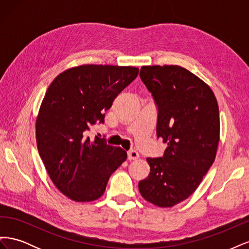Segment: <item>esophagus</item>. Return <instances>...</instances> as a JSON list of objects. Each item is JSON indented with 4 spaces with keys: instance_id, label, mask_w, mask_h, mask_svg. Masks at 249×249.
I'll return each mask as SVG.
<instances>
[{
    "instance_id": "obj_1",
    "label": "esophagus",
    "mask_w": 249,
    "mask_h": 249,
    "mask_svg": "<svg viewBox=\"0 0 249 249\" xmlns=\"http://www.w3.org/2000/svg\"><path fill=\"white\" fill-rule=\"evenodd\" d=\"M127 158H129V160H138L139 159V154L136 150H129L127 152Z\"/></svg>"
}]
</instances>
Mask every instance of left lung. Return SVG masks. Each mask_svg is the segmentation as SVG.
Masks as SVG:
<instances>
[{
	"label": "left lung",
	"mask_w": 249,
	"mask_h": 249,
	"mask_svg": "<svg viewBox=\"0 0 249 249\" xmlns=\"http://www.w3.org/2000/svg\"><path fill=\"white\" fill-rule=\"evenodd\" d=\"M140 78L158 107L157 136L167 147L163 157L146 159L150 172L139 191L153 205L170 208L189 197L212 166L219 108L210 86L182 66H142Z\"/></svg>",
	"instance_id": "8db88e82"
}]
</instances>
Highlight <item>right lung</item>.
Instances as JSON below:
<instances>
[{
  "label": "right lung",
  "instance_id": "add662e5",
  "mask_svg": "<svg viewBox=\"0 0 249 249\" xmlns=\"http://www.w3.org/2000/svg\"><path fill=\"white\" fill-rule=\"evenodd\" d=\"M135 66L83 64L61 72L49 86L36 118L37 148L52 182L71 200L93 201L126 159L122 147L87 134L138 76Z\"/></svg>",
  "mask_w": 249,
  "mask_h": 249
}]
</instances>
